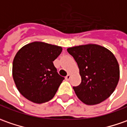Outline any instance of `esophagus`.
I'll return each mask as SVG.
<instances>
[{"label": "esophagus", "instance_id": "1", "mask_svg": "<svg viewBox=\"0 0 127 127\" xmlns=\"http://www.w3.org/2000/svg\"><path fill=\"white\" fill-rule=\"evenodd\" d=\"M70 78H71V74H68L66 76V77H65L66 80H69V79H70Z\"/></svg>", "mask_w": 127, "mask_h": 127}]
</instances>
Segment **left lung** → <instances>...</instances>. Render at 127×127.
<instances>
[{
	"instance_id": "obj_1",
	"label": "left lung",
	"mask_w": 127,
	"mask_h": 127,
	"mask_svg": "<svg viewBox=\"0 0 127 127\" xmlns=\"http://www.w3.org/2000/svg\"><path fill=\"white\" fill-rule=\"evenodd\" d=\"M79 69L81 82L73 87L78 98L89 105L102 103L114 92L120 66L114 54L103 46L89 43L68 48Z\"/></svg>"
}]
</instances>
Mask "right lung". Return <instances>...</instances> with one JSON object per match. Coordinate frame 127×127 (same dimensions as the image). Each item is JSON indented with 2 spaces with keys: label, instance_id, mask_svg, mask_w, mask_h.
<instances>
[{
  "label": "right lung",
  "instance_id": "obj_1",
  "mask_svg": "<svg viewBox=\"0 0 127 127\" xmlns=\"http://www.w3.org/2000/svg\"><path fill=\"white\" fill-rule=\"evenodd\" d=\"M61 46L34 41L21 48L12 63V77L24 98L34 103H46L54 97L64 77L53 64L62 53Z\"/></svg>",
  "mask_w": 127,
  "mask_h": 127
}]
</instances>
